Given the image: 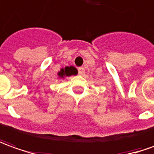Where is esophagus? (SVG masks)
I'll use <instances>...</instances> for the list:
<instances>
[{
    "instance_id": "1",
    "label": "esophagus",
    "mask_w": 154,
    "mask_h": 154,
    "mask_svg": "<svg viewBox=\"0 0 154 154\" xmlns=\"http://www.w3.org/2000/svg\"><path fill=\"white\" fill-rule=\"evenodd\" d=\"M78 72H79V75H84L85 73V69H84L83 67H79V69H78Z\"/></svg>"
}]
</instances>
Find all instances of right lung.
I'll use <instances>...</instances> for the list:
<instances>
[{
	"label": "right lung",
	"mask_w": 154,
	"mask_h": 154,
	"mask_svg": "<svg viewBox=\"0 0 154 154\" xmlns=\"http://www.w3.org/2000/svg\"><path fill=\"white\" fill-rule=\"evenodd\" d=\"M78 74V71L73 66H66L63 69H61V70L58 73L60 78H64L67 76H70V75H76Z\"/></svg>",
	"instance_id": "1"
}]
</instances>
